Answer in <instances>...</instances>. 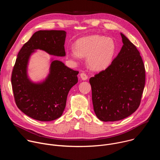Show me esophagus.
<instances>
[{"mask_svg":"<svg viewBox=\"0 0 160 160\" xmlns=\"http://www.w3.org/2000/svg\"><path fill=\"white\" fill-rule=\"evenodd\" d=\"M80 76L81 78H82L83 80H86L88 78V77H87V74L85 73H80Z\"/></svg>","mask_w":160,"mask_h":160,"instance_id":"esophagus-1","label":"esophagus"}]
</instances>
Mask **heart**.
I'll return each instance as SVG.
<instances>
[{
  "mask_svg": "<svg viewBox=\"0 0 160 160\" xmlns=\"http://www.w3.org/2000/svg\"><path fill=\"white\" fill-rule=\"evenodd\" d=\"M75 46L68 50V55L75 61L87 57V65L94 71H102L109 66L117 50L112 38L99 35L81 38L76 42Z\"/></svg>",
  "mask_w": 160,
  "mask_h": 160,
  "instance_id": "heart-1",
  "label": "heart"
}]
</instances>
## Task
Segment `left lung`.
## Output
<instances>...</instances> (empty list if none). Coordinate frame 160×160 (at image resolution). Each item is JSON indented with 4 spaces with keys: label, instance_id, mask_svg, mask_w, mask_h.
Wrapping results in <instances>:
<instances>
[{
    "label": "left lung",
    "instance_id": "left-lung-1",
    "mask_svg": "<svg viewBox=\"0 0 160 160\" xmlns=\"http://www.w3.org/2000/svg\"><path fill=\"white\" fill-rule=\"evenodd\" d=\"M123 46L106 70L89 82L97 117L102 122L124 119L139 108L145 85V68L135 45L121 33Z\"/></svg>",
    "mask_w": 160,
    "mask_h": 160
}]
</instances>
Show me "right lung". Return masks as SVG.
<instances>
[{"label":"right lung","mask_w":160,"mask_h":160,"mask_svg":"<svg viewBox=\"0 0 160 160\" xmlns=\"http://www.w3.org/2000/svg\"><path fill=\"white\" fill-rule=\"evenodd\" d=\"M66 34L63 30L38 31L18 54L11 76L14 100L18 108L33 119L49 122L61 117L68 92L78 82V72L58 60H52L49 73L43 82L34 83L28 77V61L35 50L65 56Z\"/></svg>","instance_id":"1"}]
</instances>
